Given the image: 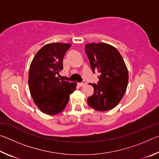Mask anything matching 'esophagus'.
<instances>
[{"instance_id":"34e87169","label":"esophagus","mask_w":159,"mask_h":159,"mask_svg":"<svg viewBox=\"0 0 159 159\" xmlns=\"http://www.w3.org/2000/svg\"><path fill=\"white\" fill-rule=\"evenodd\" d=\"M78 85H79L80 86V87H83V86H85V85H87V82H86V81H83V82H82V83H78Z\"/></svg>"}]
</instances>
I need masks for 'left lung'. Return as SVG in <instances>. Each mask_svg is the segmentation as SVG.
<instances>
[{
  "mask_svg": "<svg viewBox=\"0 0 159 159\" xmlns=\"http://www.w3.org/2000/svg\"><path fill=\"white\" fill-rule=\"evenodd\" d=\"M93 73L98 72V84H91L94 93L88 98L93 109L105 111L118 105L124 95L128 83V71L118 50L104 43H92L85 46Z\"/></svg>",
  "mask_w": 159,
  "mask_h": 159,
  "instance_id": "1",
  "label": "left lung"
}]
</instances>
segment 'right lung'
<instances>
[{
    "label": "right lung",
    "mask_w": 159,
    "mask_h": 159,
    "mask_svg": "<svg viewBox=\"0 0 159 159\" xmlns=\"http://www.w3.org/2000/svg\"><path fill=\"white\" fill-rule=\"evenodd\" d=\"M71 44L52 43L45 45L34 57L29 72V87L34 103L41 111L56 115L63 111L76 83L60 80L63 58Z\"/></svg>",
    "instance_id": "right-lung-1"
}]
</instances>
